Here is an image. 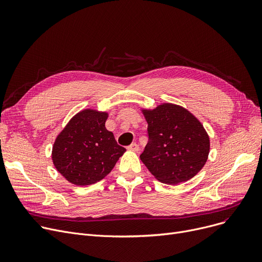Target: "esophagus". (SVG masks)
Listing matches in <instances>:
<instances>
[{
    "label": "esophagus",
    "instance_id": "esophagus-1",
    "mask_svg": "<svg viewBox=\"0 0 262 262\" xmlns=\"http://www.w3.org/2000/svg\"><path fill=\"white\" fill-rule=\"evenodd\" d=\"M126 148L128 150H133V152H138V150H139V146H138V144H137V143H132Z\"/></svg>",
    "mask_w": 262,
    "mask_h": 262
}]
</instances>
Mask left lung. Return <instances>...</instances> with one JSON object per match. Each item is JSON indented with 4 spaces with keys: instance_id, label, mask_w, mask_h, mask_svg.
I'll list each match as a JSON object with an SVG mask.
<instances>
[{
    "instance_id": "1",
    "label": "left lung",
    "mask_w": 262,
    "mask_h": 262,
    "mask_svg": "<svg viewBox=\"0 0 262 262\" xmlns=\"http://www.w3.org/2000/svg\"><path fill=\"white\" fill-rule=\"evenodd\" d=\"M142 112L148 136L140 155L145 167L163 184L191 180L209 154V137L201 122L187 109L170 103Z\"/></svg>"
}]
</instances>
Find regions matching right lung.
Returning <instances> with one entry per match:
<instances>
[{"label":"right lung","instance_id":"obj_1","mask_svg":"<svg viewBox=\"0 0 262 262\" xmlns=\"http://www.w3.org/2000/svg\"><path fill=\"white\" fill-rule=\"evenodd\" d=\"M107 113L85 109L57 136L52 150L55 168L76 186L95 184L110 173L125 148L105 127Z\"/></svg>","mask_w":262,"mask_h":262}]
</instances>
